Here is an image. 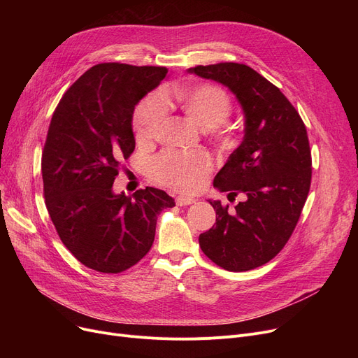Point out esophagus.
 <instances>
[{"label": "esophagus", "mask_w": 358, "mask_h": 358, "mask_svg": "<svg viewBox=\"0 0 358 358\" xmlns=\"http://www.w3.org/2000/svg\"><path fill=\"white\" fill-rule=\"evenodd\" d=\"M176 203L178 206H189V204H193L196 203V199L194 197H190V196H178L176 199Z\"/></svg>", "instance_id": "34e87169"}]
</instances>
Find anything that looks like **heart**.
Segmentation results:
<instances>
[{
    "label": "heart",
    "mask_w": 358,
    "mask_h": 358,
    "mask_svg": "<svg viewBox=\"0 0 358 358\" xmlns=\"http://www.w3.org/2000/svg\"><path fill=\"white\" fill-rule=\"evenodd\" d=\"M176 101L199 129L215 130L231 115L228 94L215 85L178 88ZM166 117V101L159 92L146 96L135 110L134 126L139 142L152 141ZM210 161L201 152H174L168 150L152 162V176L162 184L174 189L192 192L208 178Z\"/></svg>",
    "instance_id": "obj_1"
}]
</instances>
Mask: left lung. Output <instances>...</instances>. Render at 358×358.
I'll use <instances>...</instances> for the list:
<instances>
[{
  "label": "left lung",
  "instance_id": "1",
  "mask_svg": "<svg viewBox=\"0 0 358 358\" xmlns=\"http://www.w3.org/2000/svg\"><path fill=\"white\" fill-rule=\"evenodd\" d=\"M227 87L243 111V139L216 174L213 187L242 194L234 213L220 200L201 251L228 271H248L273 259L292 236L308 199L312 158L305 123L275 85L252 68L223 62L189 68Z\"/></svg>",
  "mask_w": 358,
  "mask_h": 358
}]
</instances>
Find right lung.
<instances>
[{"label": "right lung", "instance_id": "right-lung-1", "mask_svg": "<svg viewBox=\"0 0 358 358\" xmlns=\"http://www.w3.org/2000/svg\"><path fill=\"white\" fill-rule=\"evenodd\" d=\"M166 73L99 64L69 87L52 116L42 155L46 208L64 245L91 270L116 274L135 266L152 247L158 215L176 206L154 187L131 197L113 192L135 149V107Z\"/></svg>", "mask_w": 358, "mask_h": 358}]
</instances>
